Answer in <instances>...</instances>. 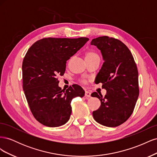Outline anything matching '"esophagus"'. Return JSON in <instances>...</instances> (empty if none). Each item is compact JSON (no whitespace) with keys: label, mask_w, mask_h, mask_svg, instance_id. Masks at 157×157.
Here are the masks:
<instances>
[{"label":"esophagus","mask_w":157,"mask_h":157,"mask_svg":"<svg viewBox=\"0 0 157 157\" xmlns=\"http://www.w3.org/2000/svg\"><path fill=\"white\" fill-rule=\"evenodd\" d=\"M90 96H91V93L88 91L85 92V97H86V98H90Z\"/></svg>","instance_id":"1"}]
</instances>
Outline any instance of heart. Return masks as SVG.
I'll list each match as a JSON object with an SVG mask.
<instances>
[{
    "label": "heart",
    "instance_id": "b5f03b06",
    "mask_svg": "<svg viewBox=\"0 0 157 157\" xmlns=\"http://www.w3.org/2000/svg\"><path fill=\"white\" fill-rule=\"evenodd\" d=\"M85 58L86 61L90 60H100V58L97 52L95 50H88L85 53ZM80 82L83 84H86L88 82V80L86 78L80 79Z\"/></svg>",
    "mask_w": 157,
    "mask_h": 157
}]
</instances>
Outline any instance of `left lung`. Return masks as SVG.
<instances>
[{
    "label": "left lung",
    "instance_id": "obj_1",
    "mask_svg": "<svg viewBox=\"0 0 157 157\" xmlns=\"http://www.w3.org/2000/svg\"><path fill=\"white\" fill-rule=\"evenodd\" d=\"M92 45L101 50L104 63L96 83H102L107 90L104 97L97 92L101 106L93 111L94 120L107 127H117L131 116L139 96L138 71L130 50L118 39L108 36L94 39Z\"/></svg>",
    "mask_w": 157,
    "mask_h": 157
}]
</instances>
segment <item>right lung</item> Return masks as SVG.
Instances as JSON below:
<instances>
[{"mask_svg": "<svg viewBox=\"0 0 157 157\" xmlns=\"http://www.w3.org/2000/svg\"><path fill=\"white\" fill-rule=\"evenodd\" d=\"M88 40L86 37L43 38L28 50L22 63L23 89L33 117L42 124H65L72 111V99L84 96L77 84L61 90L58 77L64 75L67 61Z\"/></svg>", "mask_w": 157, "mask_h": 157, "instance_id": "right-lung-1", "label": "right lung"}]
</instances>
